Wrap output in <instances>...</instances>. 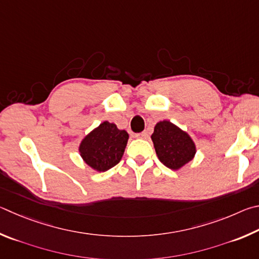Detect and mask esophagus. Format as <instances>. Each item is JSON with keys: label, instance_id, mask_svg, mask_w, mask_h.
I'll use <instances>...</instances> for the list:
<instances>
[{"label": "esophagus", "instance_id": "esophagus-1", "mask_svg": "<svg viewBox=\"0 0 259 259\" xmlns=\"http://www.w3.org/2000/svg\"><path fill=\"white\" fill-rule=\"evenodd\" d=\"M135 138H138V139H147L148 138V133L147 132H142V133L135 134Z\"/></svg>", "mask_w": 259, "mask_h": 259}]
</instances>
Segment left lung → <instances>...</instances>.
<instances>
[{"instance_id":"obj_1","label":"left lung","mask_w":259,"mask_h":259,"mask_svg":"<svg viewBox=\"0 0 259 259\" xmlns=\"http://www.w3.org/2000/svg\"><path fill=\"white\" fill-rule=\"evenodd\" d=\"M151 140L158 159L169 169H181L196 156L197 147L192 138L169 120L157 122Z\"/></svg>"}]
</instances>
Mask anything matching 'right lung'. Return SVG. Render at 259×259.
<instances>
[{
  "label": "right lung",
  "mask_w": 259,
  "mask_h": 259,
  "mask_svg": "<svg viewBox=\"0 0 259 259\" xmlns=\"http://www.w3.org/2000/svg\"><path fill=\"white\" fill-rule=\"evenodd\" d=\"M130 135L116 124L104 120L79 143L81 159L93 170L107 171L121 160Z\"/></svg>",
  "instance_id": "obj_1"
}]
</instances>
